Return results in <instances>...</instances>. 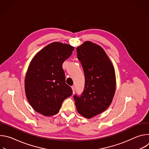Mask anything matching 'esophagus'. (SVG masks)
Returning <instances> with one entry per match:
<instances>
[{
	"label": "esophagus",
	"instance_id": "34e87169",
	"mask_svg": "<svg viewBox=\"0 0 149 149\" xmlns=\"http://www.w3.org/2000/svg\"><path fill=\"white\" fill-rule=\"evenodd\" d=\"M71 88H72V90L73 94H74V93H75V87L74 86H72Z\"/></svg>",
	"mask_w": 149,
	"mask_h": 149
}]
</instances>
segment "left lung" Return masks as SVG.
I'll return each mask as SVG.
<instances>
[{"label":"left lung","instance_id":"1","mask_svg":"<svg viewBox=\"0 0 149 149\" xmlns=\"http://www.w3.org/2000/svg\"><path fill=\"white\" fill-rule=\"evenodd\" d=\"M84 75L85 87L81 96H74L77 111L87 118L104 112L110 105L116 87L114 66L104 50L91 41L77 48Z\"/></svg>","mask_w":149,"mask_h":149}]
</instances>
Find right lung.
I'll return each mask as SVG.
<instances>
[{"mask_svg": "<svg viewBox=\"0 0 149 149\" xmlns=\"http://www.w3.org/2000/svg\"><path fill=\"white\" fill-rule=\"evenodd\" d=\"M74 47L55 42L39 51L28 67L25 79L27 100L33 109L45 116L57 114L65 99L72 94L65 83L62 63Z\"/></svg>", "mask_w": 149, "mask_h": 149, "instance_id": "1", "label": "right lung"}]
</instances>
